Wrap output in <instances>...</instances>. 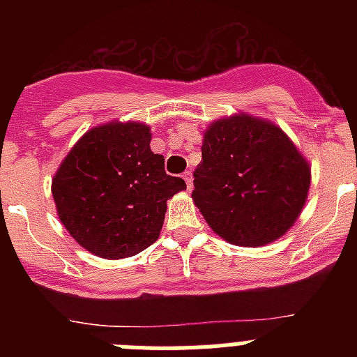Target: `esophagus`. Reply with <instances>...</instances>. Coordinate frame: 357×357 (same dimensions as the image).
Wrapping results in <instances>:
<instances>
[{"label":"esophagus","instance_id":"34e87169","mask_svg":"<svg viewBox=\"0 0 357 357\" xmlns=\"http://www.w3.org/2000/svg\"><path fill=\"white\" fill-rule=\"evenodd\" d=\"M182 178H184V181H185V185H188V191H191V189H193V173L185 172L184 175H182Z\"/></svg>","mask_w":357,"mask_h":357}]
</instances>
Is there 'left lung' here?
<instances>
[{"label":"left lung","mask_w":357,"mask_h":357,"mask_svg":"<svg viewBox=\"0 0 357 357\" xmlns=\"http://www.w3.org/2000/svg\"><path fill=\"white\" fill-rule=\"evenodd\" d=\"M193 200L218 236L263 247L296 222L311 182L309 164L288 135L247 114L218 119L204 135Z\"/></svg>","instance_id":"1"}]
</instances>
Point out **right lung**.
I'll return each instance as SVG.
<instances>
[{
	"mask_svg": "<svg viewBox=\"0 0 357 357\" xmlns=\"http://www.w3.org/2000/svg\"><path fill=\"white\" fill-rule=\"evenodd\" d=\"M143 123H109L78 141L53 176L56 213L78 245L105 259L139 254L155 243L166 202L185 189L150 150Z\"/></svg>",
	"mask_w": 357,
	"mask_h": 357,
	"instance_id": "add662e5",
	"label": "right lung"
}]
</instances>
